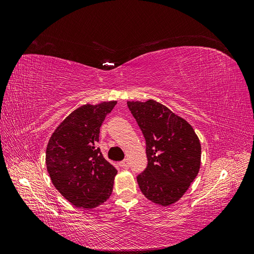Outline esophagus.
Returning <instances> with one entry per match:
<instances>
[{
  "mask_svg": "<svg viewBox=\"0 0 254 254\" xmlns=\"http://www.w3.org/2000/svg\"><path fill=\"white\" fill-rule=\"evenodd\" d=\"M120 166H121L122 168H124V170H128V168H129L128 161H127V160L122 161V162H120Z\"/></svg>",
  "mask_w": 254,
  "mask_h": 254,
  "instance_id": "34e87169",
  "label": "esophagus"
}]
</instances>
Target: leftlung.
Returning a JSON list of instances; mask_svg holds the SVG:
<instances>
[{
    "label": "left lung",
    "instance_id": "1",
    "mask_svg": "<svg viewBox=\"0 0 254 254\" xmlns=\"http://www.w3.org/2000/svg\"><path fill=\"white\" fill-rule=\"evenodd\" d=\"M146 141L148 164L136 177L143 195L167 206L186 194L200 170L201 145L193 127L153 99L127 102Z\"/></svg>",
    "mask_w": 254,
    "mask_h": 254
}]
</instances>
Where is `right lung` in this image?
I'll return each instance as SVG.
<instances>
[{
	"label": "right lung",
	"mask_w": 254,
	"mask_h": 254,
	"mask_svg": "<svg viewBox=\"0 0 254 254\" xmlns=\"http://www.w3.org/2000/svg\"><path fill=\"white\" fill-rule=\"evenodd\" d=\"M117 101L87 104L60 123L45 155L52 183L67 201L94 209L110 197L118 171L96 147L99 129Z\"/></svg>",
	"instance_id": "1"
}]
</instances>
